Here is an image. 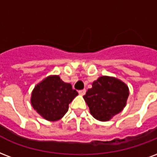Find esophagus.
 Instances as JSON below:
<instances>
[{"instance_id":"esophagus-1","label":"esophagus","mask_w":157,"mask_h":157,"mask_svg":"<svg viewBox=\"0 0 157 157\" xmlns=\"http://www.w3.org/2000/svg\"><path fill=\"white\" fill-rule=\"evenodd\" d=\"M86 90H79V94H81V95H84V94H86Z\"/></svg>"}]
</instances>
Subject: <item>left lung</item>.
I'll return each mask as SVG.
<instances>
[{"label":"left lung","mask_w":157,"mask_h":157,"mask_svg":"<svg viewBox=\"0 0 157 157\" xmlns=\"http://www.w3.org/2000/svg\"><path fill=\"white\" fill-rule=\"evenodd\" d=\"M128 95V86L124 81L103 76L92 83L83 98L90 114L99 121L106 122L124 109Z\"/></svg>","instance_id":"left-lung-1"}]
</instances>
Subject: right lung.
I'll return each mask as SVG.
<instances>
[{"instance_id": "add662e5", "label": "right lung", "mask_w": 157, "mask_h": 157, "mask_svg": "<svg viewBox=\"0 0 157 157\" xmlns=\"http://www.w3.org/2000/svg\"><path fill=\"white\" fill-rule=\"evenodd\" d=\"M77 95L71 84L65 83L57 75H51L34 86L30 102L42 118L54 122L65 115L69 104Z\"/></svg>"}]
</instances>
